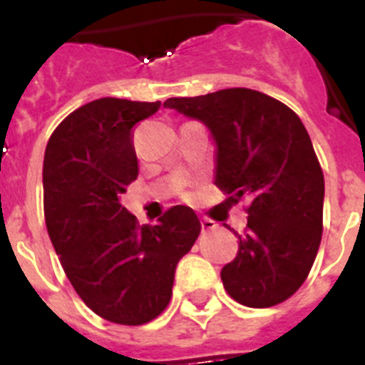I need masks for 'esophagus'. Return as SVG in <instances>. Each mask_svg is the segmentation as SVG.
Here are the masks:
<instances>
[{
	"label": "esophagus",
	"instance_id": "esophagus-1",
	"mask_svg": "<svg viewBox=\"0 0 365 365\" xmlns=\"http://www.w3.org/2000/svg\"><path fill=\"white\" fill-rule=\"evenodd\" d=\"M201 228H202V232H208V230H212V228H215V222L212 221V219H202Z\"/></svg>",
	"mask_w": 365,
	"mask_h": 365
}]
</instances>
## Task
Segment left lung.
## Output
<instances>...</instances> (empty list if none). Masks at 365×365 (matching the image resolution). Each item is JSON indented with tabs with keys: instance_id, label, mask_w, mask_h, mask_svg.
Listing matches in <instances>:
<instances>
[{
	"instance_id": "left-lung-1",
	"label": "left lung",
	"mask_w": 365,
	"mask_h": 365,
	"mask_svg": "<svg viewBox=\"0 0 365 365\" xmlns=\"http://www.w3.org/2000/svg\"><path fill=\"white\" fill-rule=\"evenodd\" d=\"M164 108L206 125L215 185L232 202L250 199L247 232H234L237 256L221 270L227 292L254 309L291 298L314 263L324 221V173L305 125L279 100L245 87L168 98Z\"/></svg>"
}]
</instances>
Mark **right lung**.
<instances>
[{
	"label": "right lung",
	"mask_w": 365,
	"mask_h": 365,
	"mask_svg": "<svg viewBox=\"0 0 365 365\" xmlns=\"http://www.w3.org/2000/svg\"><path fill=\"white\" fill-rule=\"evenodd\" d=\"M160 102L93 100L51 135L43 157L45 225L74 291L104 320L143 325L166 309L179 259L201 222L173 206L157 225H138L120 195L138 175L131 128Z\"/></svg>",
	"instance_id": "1"
}]
</instances>
